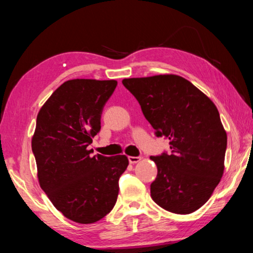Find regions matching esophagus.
<instances>
[{"mask_svg": "<svg viewBox=\"0 0 253 253\" xmlns=\"http://www.w3.org/2000/svg\"><path fill=\"white\" fill-rule=\"evenodd\" d=\"M140 160H142V157L140 156H129L128 157V161H129L130 164H136V163H138Z\"/></svg>", "mask_w": 253, "mask_h": 253, "instance_id": "obj_1", "label": "esophagus"}]
</instances>
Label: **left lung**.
Returning <instances> with one entry per match:
<instances>
[{"mask_svg":"<svg viewBox=\"0 0 253 253\" xmlns=\"http://www.w3.org/2000/svg\"><path fill=\"white\" fill-rule=\"evenodd\" d=\"M157 137L169 139L170 153L151 156L157 176L154 202L166 211L188 214L212 195L224 169L226 132L209 97L175 75L124 79Z\"/></svg>","mask_w":253,"mask_h":253,"instance_id":"1","label":"left lung"}]
</instances>
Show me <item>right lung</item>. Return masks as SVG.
<instances>
[{
	"label": "right lung",
	"mask_w": 253,
	"mask_h": 253,
	"mask_svg": "<svg viewBox=\"0 0 253 253\" xmlns=\"http://www.w3.org/2000/svg\"><path fill=\"white\" fill-rule=\"evenodd\" d=\"M116 80H68L42 106L32 138L38 178L58 211L77 223H95L116 204L125 155L91 156L102 109Z\"/></svg>",
	"instance_id": "right-lung-1"
}]
</instances>
